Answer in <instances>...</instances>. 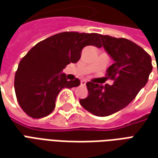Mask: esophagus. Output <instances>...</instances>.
I'll return each mask as SVG.
<instances>
[{
  "mask_svg": "<svg viewBox=\"0 0 158 158\" xmlns=\"http://www.w3.org/2000/svg\"><path fill=\"white\" fill-rule=\"evenodd\" d=\"M80 85H86V80H85V79H82V80H81V81H80Z\"/></svg>",
  "mask_w": 158,
  "mask_h": 158,
  "instance_id": "1",
  "label": "esophagus"
}]
</instances>
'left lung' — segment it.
Listing matches in <instances>:
<instances>
[{
    "label": "left lung",
    "instance_id": "8db88e82",
    "mask_svg": "<svg viewBox=\"0 0 158 158\" xmlns=\"http://www.w3.org/2000/svg\"><path fill=\"white\" fill-rule=\"evenodd\" d=\"M100 37L114 61L106 73L114 82L112 85H102L95 80L87 82L89 94L79 102L94 115L106 117L123 109L135 98L148 81L152 64L149 54L131 40L102 35Z\"/></svg>",
    "mask_w": 158,
    "mask_h": 158
}]
</instances>
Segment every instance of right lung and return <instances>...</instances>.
I'll list each match as a JSON object with an SVG mask.
<instances>
[{
	"instance_id": "obj_1",
	"label": "right lung",
	"mask_w": 158,
	"mask_h": 158,
	"mask_svg": "<svg viewBox=\"0 0 158 158\" xmlns=\"http://www.w3.org/2000/svg\"><path fill=\"white\" fill-rule=\"evenodd\" d=\"M99 36L96 33H59L37 43L21 59L14 88L19 106L28 116H47L55 108L61 89L79 85V79L69 81L61 72L68 64L79 61L84 47H102Z\"/></svg>"
}]
</instances>
